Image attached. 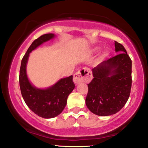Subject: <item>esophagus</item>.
Segmentation results:
<instances>
[{"label": "esophagus", "instance_id": "1", "mask_svg": "<svg viewBox=\"0 0 148 148\" xmlns=\"http://www.w3.org/2000/svg\"><path fill=\"white\" fill-rule=\"evenodd\" d=\"M92 79V74L89 69L84 68L74 74V82L76 84L80 82H89Z\"/></svg>", "mask_w": 148, "mask_h": 148}]
</instances>
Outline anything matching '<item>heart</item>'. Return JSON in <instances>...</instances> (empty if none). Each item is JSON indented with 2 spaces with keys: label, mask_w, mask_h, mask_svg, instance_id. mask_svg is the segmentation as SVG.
<instances>
[{
  "label": "heart",
  "mask_w": 148,
  "mask_h": 148,
  "mask_svg": "<svg viewBox=\"0 0 148 148\" xmlns=\"http://www.w3.org/2000/svg\"><path fill=\"white\" fill-rule=\"evenodd\" d=\"M107 56V53L105 52V53H104V54H103V56Z\"/></svg>",
  "instance_id": "1"
}]
</instances>
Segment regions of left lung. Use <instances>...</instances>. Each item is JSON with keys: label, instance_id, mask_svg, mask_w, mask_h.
<instances>
[{"label": "left lung", "instance_id": "8db88e82", "mask_svg": "<svg viewBox=\"0 0 148 148\" xmlns=\"http://www.w3.org/2000/svg\"><path fill=\"white\" fill-rule=\"evenodd\" d=\"M119 54L92 69L93 78L88 84L86 105L96 115L107 116L119 112L131 93L132 61L125 47L115 41Z\"/></svg>", "mask_w": 148, "mask_h": 148}]
</instances>
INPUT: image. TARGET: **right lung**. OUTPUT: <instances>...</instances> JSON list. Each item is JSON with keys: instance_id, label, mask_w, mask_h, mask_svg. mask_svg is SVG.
<instances>
[{"instance_id": "1", "label": "right lung", "mask_w": 148, "mask_h": 148, "mask_svg": "<svg viewBox=\"0 0 148 148\" xmlns=\"http://www.w3.org/2000/svg\"><path fill=\"white\" fill-rule=\"evenodd\" d=\"M54 36L53 34H43L32 43L22 58L19 70V86L25 103L34 113L44 119L54 118L62 113L66 106L68 95L75 87L72 76L62 78L46 89L34 87L27 78L26 64L29 53Z\"/></svg>"}]
</instances>
